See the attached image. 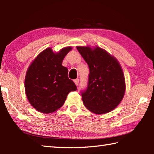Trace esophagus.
Here are the masks:
<instances>
[{"label":"esophagus","mask_w":154,"mask_h":154,"mask_svg":"<svg viewBox=\"0 0 154 154\" xmlns=\"http://www.w3.org/2000/svg\"><path fill=\"white\" fill-rule=\"evenodd\" d=\"M74 82H75V85H79V79H75V80H74Z\"/></svg>","instance_id":"esophagus-1"}]
</instances>
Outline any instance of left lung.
I'll return each instance as SVG.
<instances>
[{
  "mask_svg": "<svg viewBox=\"0 0 154 154\" xmlns=\"http://www.w3.org/2000/svg\"><path fill=\"white\" fill-rule=\"evenodd\" d=\"M77 49L90 69L88 88L82 94L83 105L98 115L113 111L121 103L126 90L120 64L98 46H77Z\"/></svg>",
  "mask_w": 154,
  "mask_h": 154,
  "instance_id": "8db88e82",
  "label": "left lung"
}]
</instances>
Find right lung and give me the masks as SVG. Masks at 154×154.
I'll return each mask as SVG.
<instances>
[{"label":"right lung","mask_w":154,"mask_h":154,"mask_svg":"<svg viewBox=\"0 0 154 154\" xmlns=\"http://www.w3.org/2000/svg\"><path fill=\"white\" fill-rule=\"evenodd\" d=\"M72 47L54 53L51 48L41 51L31 62L26 73L25 92L36 110L51 113L64 105L66 96L77 87L68 77V69L62 65Z\"/></svg>","instance_id":"add662e5"}]
</instances>
